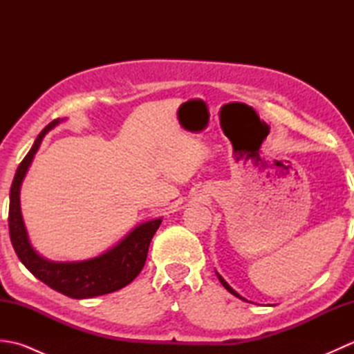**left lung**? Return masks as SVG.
<instances>
[{"label":"left lung","mask_w":354,"mask_h":354,"mask_svg":"<svg viewBox=\"0 0 354 354\" xmlns=\"http://www.w3.org/2000/svg\"><path fill=\"white\" fill-rule=\"evenodd\" d=\"M216 275H217V278H219V281L222 283V286H223V288H225V289H227V290H228L230 293H232V295H234V297H237V298H240V299H243V301H248V299H246V298H243L242 295H240V293H237V292H236L234 289H232V288H231V286H230V284H228L227 281H225V280H223V277H222V275H221L219 272H216Z\"/></svg>","instance_id":"left-lung-1"}]
</instances>
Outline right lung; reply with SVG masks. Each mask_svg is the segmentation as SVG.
<instances>
[{"label":"right lung","instance_id":"add662e5","mask_svg":"<svg viewBox=\"0 0 354 354\" xmlns=\"http://www.w3.org/2000/svg\"><path fill=\"white\" fill-rule=\"evenodd\" d=\"M62 122L64 118H57L44 127L15 173L10 187L9 232L18 259L37 280L66 297L84 299L122 289L141 272L146 263L150 240L160 228L162 217H155L137 225L117 245L97 257L79 261H53L42 257L30 243L21 213L19 193L22 181L33 162L37 149L41 147L44 137Z\"/></svg>","mask_w":354,"mask_h":354}]
</instances>
